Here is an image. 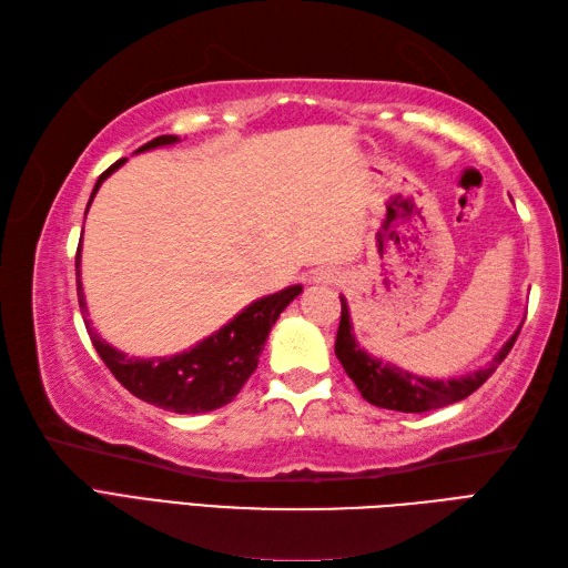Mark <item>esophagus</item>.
Listing matches in <instances>:
<instances>
[{"instance_id":"1","label":"esophagus","mask_w":568,"mask_h":568,"mask_svg":"<svg viewBox=\"0 0 568 568\" xmlns=\"http://www.w3.org/2000/svg\"><path fill=\"white\" fill-rule=\"evenodd\" d=\"M313 282H316V284H333L337 280H335L333 272H318V274H313Z\"/></svg>"}]
</instances>
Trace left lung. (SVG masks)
I'll use <instances>...</instances> for the list:
<instances>
[{
	"instance_id": "left-lung-1",
	"label": "left lung",
	"mask_w": 568,
	"mask_h": 568,
	"mask_svg": "<svg viewBox=\"0 0 568 568\" xmlns=\"http://www.w3.org/2000/svg\"><path fill=\"white\" fill-rule=\"evenodd\" d=\"M339 304H343V313H339V327L335 337V355L339 364L345 367L349 379L355 382L364 400H369L372 406L400 410V413H425V410L445 408L449 403H457V400H464L466 396H471L474 390L498 369V364L508 357V352L513 349L515 339H518V333H520V331L515 333L484 369L466 376H457V379H447V382L425 379V376L410 374L406 369L396 367V364L382 362L372 357L369 352H364L357 345L355 333H352L349 308L343 296H339Z\"/></svg>"
}]
</instances>
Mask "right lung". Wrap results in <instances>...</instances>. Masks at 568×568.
I'll use <instances>...</instances> for the list:
<instances>
[{
	"instance_id": "right-lung-1",
	"label": "right lung",
	"mask_w": 568,
	"mask_h": 568,
	"mask_svg": "<svg viewBox=\"0 0 568 568\" xmlns=\"http://www.w3.org/2000/svg\"><path fill=\"white\" fill-rule=\"evenodd\" d=\"M178 141V135H158L155 141L138 148V153L160 145H172ZM123 162L125 158L116 160L102 178L97 180L90 204L102 182L111 172H116ZM90 204H87V209H90ZM74 270H78L80 311L87 316L84 292L80 282V250L78 260H74ZM298 294L301 284L286 286L272 296L257 298L255 304H250L247 308L237 313L231 323H225L221 331L209 335L206 339H201L192 349L180 352V355L172 357H129L123 355V352L113 349L106 339L99 337V333L92 331L90 321H84V325L87 333L92 337L94 349L99 352V357L104 359L111 374L119 379V384L123 388H129L135 398L172 413H209L225 406V403H231L237 396V390L245 386L250 374L257 369L260 352L264 347V339H267L272 331V325Z\"/></svg>"
}]
</instances>
